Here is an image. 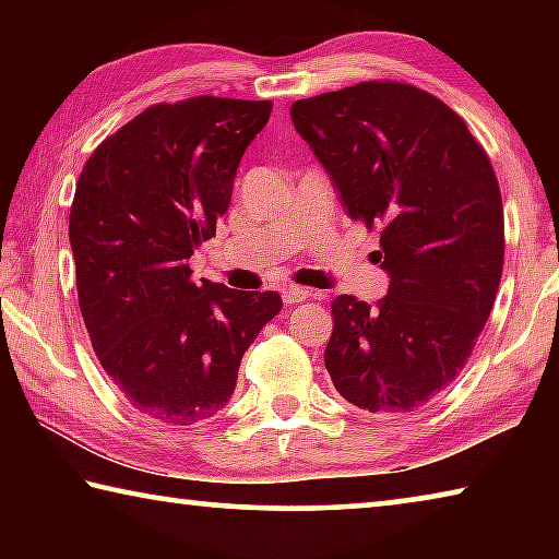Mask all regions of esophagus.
Wrapping results in <instances>:
<instances>
[{
	"label": "esophagus",
	"instance_id": "34e87169",
	"mask_svg": "<svg viewBox=\"0 0 559 559\" xmlns=\"http://www.w3.org/2000/svg\"><path fill=\"white\" fill-rule=\"evenodd\" d=\"M313 293L302 286H286L283 288V300L286 302H300V300H308Z\"/></svg>",
	"mask_w": 559,
	"mask_h": 559
}]
</instances>
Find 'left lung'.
I'll use <instances>...</instances> for the list:
<instances>
[{
    "instance_id": "left-lung-1",
    "label": "left lung",
    "mask_w": 559,
    "mask_h": 559,
    "mask_svg": "<svg viewBox=\"0 0 559 559\" xmlns=\"http://www.w3.org/2000/svg\"><path fill=\"white\" fill-rule=\"evenodd\" d=\"M290 118L349 219L380 229L372 263L390 290L333 300L325 367L349 404L404 414L456 380L503 273V200L461 116L400 81H362L296 100Z\"/></svg>"
}]
</instances>
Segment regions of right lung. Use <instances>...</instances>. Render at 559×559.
<instances>
[{"label":"right lung","instance_id":"1","mask_svg":"<svg viewBox=\"0 0 559 559\" xmlns=\"http://www.w3.org/2000/svg\"><path fill=\"white\" fill-rule=\"evenodd\" d=\"M271 100L159 103L93 150L69 239L83 323L132 409L197 424L231 400L241 357L276 318V290L192 281L189 257L229 210L243 150Z\"/></svg>","mask_w":559,"mask_h":559}]
</instances>
